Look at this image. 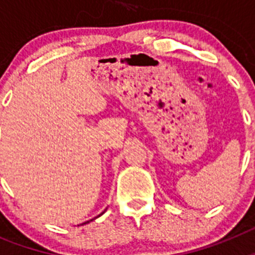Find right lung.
<instances>
[{"instance_id":"right-lung-1","label":"right lung","mask_w":255,"mask_h":255,"mask_svg":"<svg viewBox=\"0 0 255 255\" xmlns=\"http://www.w3.org/2000/svg\"><path fill=\"white\" fill-rule=\"evenodd\" d=\"M103 213H105V212H102V213H101V215H100V216H102V215H103ZM100 216H97V217H100ZM97 217H94V218H93V220H96V218H97ZM93 220H91V221H93ZM85 224H89V221H87V222H84V225H85Z\"/></svg>"}]
</instances>
